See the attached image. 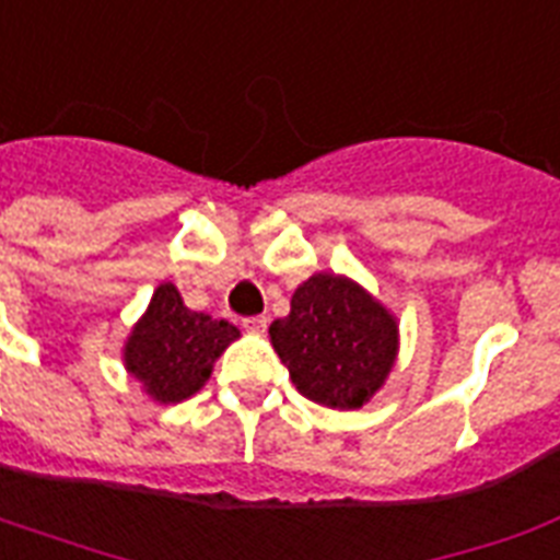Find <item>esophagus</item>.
Masks as SVG:
<instances>
[{
  "mask_svg": "<svg viewBox=\"0 0 560 560\" xmlns=\"http://www.w3.org/2000/svg\"><path fill=\"white\" fill-rule=\"evenodd\" d=\"M267 325H270L267 316H249V319H244V328L249 334H264L267 331Z\"/></svg>",
  "mask_w": 560,
  "mask_h": 560,
  "instance_id": "obj_1",
  "label": "esophagus"
}]
</instances>
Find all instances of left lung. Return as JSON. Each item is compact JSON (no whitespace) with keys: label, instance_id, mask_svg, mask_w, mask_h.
Returning a JSON list of instances; mask_svg holds the SVG:
<instances>
[{"label":"left lung","instance_id":"8db88e82","mask_svg":"<svg viewBox=\"0 0 560 560\" xmlns=\"http://www.w3.org/2000/svg\"><path fill=\"white\" fill-rule=\"evenodd\" d=\"M270 342L305 398L360 409L395 366L398 323L358 281L316 272L270 325Z\"/></svg>","mask_w":560,"mask_h":560}]
</instances>
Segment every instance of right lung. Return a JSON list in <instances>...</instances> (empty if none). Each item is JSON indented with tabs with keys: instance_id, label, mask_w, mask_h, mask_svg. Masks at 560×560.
<instances>
[{
	"instance_id": "obj_1",
	"label": "right lung",
	"mask_w": 560,
	"mask_h": 560,
	"mask_svg": "<svg viewBox=\"0 0 560 560\" xmlns=\"http://www.w3.org/2000/svg\"><path fill=\"white\" fill-rule=\"evenodd\" d=\"M235 337V325L186 307L179 290L165 281L127 337L125 366L153 400L179 404L206 386L214 360Z\"/></svg>"
}]
</instances>
